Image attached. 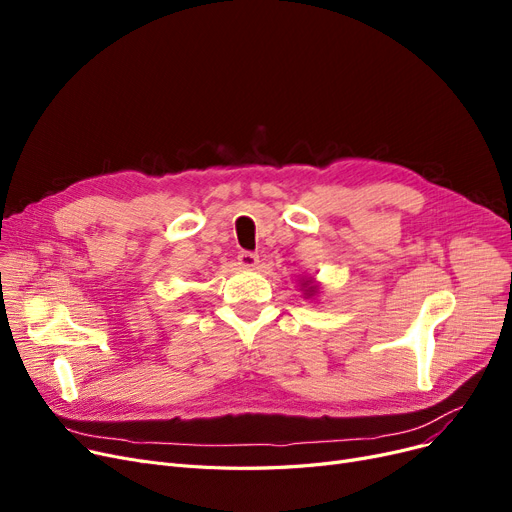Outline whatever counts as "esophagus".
<instances>
[{
    "label": "esophagus",
    "instance_id": "1",
    "mask_svg": "<svg viewBox=\"0 0 512 512\" xmlns=\"http://www.w3.org/2000/svg\"><path fill=\"white\" fill-rule=\"evenodd\" d=\"M236 259H238V265L240 267H247V270H253V267L259 263V257L255 253H251V251H240Z\"/></svg>",
    "mask_w": 512,
    "mask_h": 512
}]
</instances>
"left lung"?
Instances as JSON below:
<instances>
[{
	"instance_id": "1",
	"label": "left lung",
	"mask_w": 512,
	"mask_h": 512,
	"mask_svg": "<svg viewBox=\"0 0 512 512\" xmlns=\"http://www.w3.org/2000/svg\"><path fill=\"white\" fill-rule=\"evenodd\" d=\"M303 288H305V297L309 299V297H315L317 294V286L313 284V280H305L303 282Z\"/></svg>"
}]
</instances>
